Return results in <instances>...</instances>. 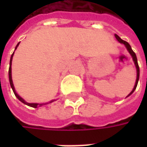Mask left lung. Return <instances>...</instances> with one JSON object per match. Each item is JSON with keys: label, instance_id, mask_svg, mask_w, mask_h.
<instances>
[{"label": "left lung", "instance_id": "1", "mask_svg": "<svg viewBox=\"0 0 147 147\" xmlns=\"http://www.w3.org/2000/svg\"><path fill=\"white\" fill-rule=\"evenodd\" d=\"M115 37L117 39V41L119 42V43H122V44H123L124 46H125V47L127 48V51L129 52V54L131 55V56H132V58H133V62H134V65L136 66V69H137V79H136V82H135V85H134V88L132 90V92H130V93L127 95L126 97L127 96H129L130 95H132L133 93V92L136 90V88H137V86H138V80H139V75H140V69H139V66L138 64V59H137V55H136V54L134 53V51H133V50H132V47H131V46L128 44V42H125V41H123V40H122L120 37H119L117 34H115Z\"/></svg>", "mask_w": 147, "mask_h": 147}]
</instances>
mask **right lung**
<instances>
[{
  "label": "right lung",
  "mask_w": 147,
  "mask_h": 147,
  "mask_svg": "<svg viewBox=\"0 0 147 147\" xmlns=\"http://www.w3.org/2000/svg\"><path fill=\"white\" fill-rule=\"evenodd\" d=\"M19 45H20V42L17 44V46L15 47V49H14V51L17 49V47H19ZM14 51L13 52V54L11 55V57H10V60H9V83H10V87L12 88V90H13V92H14V95H15V96L17 97V98L20 100L21 102H23L24 104L27 105H28V106H31V107H33V108H37V107H41V106H42V105H46L50 104V103H51V102H53L55 100H50L49 102H47V103H41V104H38V103H28V102H27L25 101L24 99L22 98L21 96H20V95H18V93L16 92V91H15V88H14V83H13V80H12V74H11V65H12V59H13V55H14Z\"/></svg>",
  "instance_id": "add662e5"
}]
</instances>
